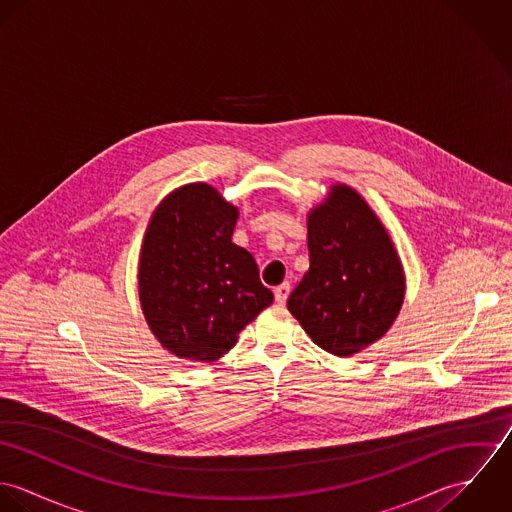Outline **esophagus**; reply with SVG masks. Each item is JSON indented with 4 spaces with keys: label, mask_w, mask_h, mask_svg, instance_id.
<instances>
[{
    "label": "esophagus",
    "mask_w": 512,
    "mask_h": 512,
    "mask_svg": "<svg viewBox=\"0 0 512 512\" xmlns=\"http://www.w3.org/2000/svg\"><path fill=\"white\" fill-rule=\"evenodd\" d=\"M290 284L286 282V284H282V286H278L276 290H274V297H276V303L278 305H286V301H288V295H290Z\"/></svg>",
    "instance_id": "esophagus-1"
}]
</instances>
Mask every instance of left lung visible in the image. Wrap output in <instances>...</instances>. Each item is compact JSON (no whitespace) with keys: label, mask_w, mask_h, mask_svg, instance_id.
<instances>
[{"label":"left lung","mask_w":512,"mask_h":512,"mask_svg":"<svg viewBox=\"0 0 512 512\" xmlns=\"http://www.w3.org/2000/svg\"><path fill=\"white\" fill-rule=\"evenodd\" d=\"M309 270L288 309L323 351L351 357L394 323L406 292L398 252L380 219L349 185H333L307 215Z\"/></svg>","instance_id":"left-lung-1"}]
</instances>
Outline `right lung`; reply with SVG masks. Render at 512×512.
Listing matches in <instances>:
<instances>
[{
	"mask_svg": "<svg viewBox=\"0 0 512 512\" xmlns=\"http://www.w3.org/2000/svg\"><path fill=\"white\" fill-rule=\"evenodd\" d=\"M238 209L207 183L169 193L147 224L140 301L163 349L215 363L272 301L256 260L232 242Z\"/></svg>",
	"mask_w": 512,
	"mask_h": 512,
	"instance_id": "add662e5",
	"label": "right lung"
}]
</instances>
